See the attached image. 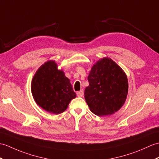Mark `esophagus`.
Returning a JSON list of instances; mask_svg holds the SVG:
<instances>
[{
	"mask_svg": "<svg viewBox=\"0 0 159 159\" xmlns=\"http://www.w3.org/2000/svg\"><path fill=\"white\" fill-rule=\"evenodd\" d=\"M76 95H77V96H78V97H83V95H84L83 90H80V91L77 92Z\"/></svg>",
	"mask_w": 159,
	"mask_h": 159,
	"instance_id": "34e87169",
	"label": "esophagus"
}]
</instances>
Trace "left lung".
Wrapping results in <instances>:
<instances>
[{
    "mask_svg": "<svg viewBox=\"0 0 159 159\" xmlns=\"http://www.w3.org/2000/svg\"><path fill=\"white\" fill-rule=\"evenodd\" d=\"M89 86L84 99L90 110L99 116L117 112L125 104L128 93L126 74L109 57L98 61L88 76Z\"/></svg>",
    "mask_w": 159,
    "mask_h": 159,
    "instance_id": "obj_1",
    "label": "left lung"
}]
</instances>
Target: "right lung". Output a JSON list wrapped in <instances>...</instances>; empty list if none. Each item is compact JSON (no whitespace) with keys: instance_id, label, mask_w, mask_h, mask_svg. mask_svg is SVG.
Listing matches in <instances>:
<instances>
[{"instance_id":"1","label":"right lung","mask_w":159,"mask_h":159,"mask_svg":"<svg viewBox=\"0 0 159 159\" xmlns=\"http://www.w3.org/2000/svg\"><path fill=\"white\" fill-rule=\"evenodd\" d=\"M31 91L37 105L55 114L64 112L69 103L76 97L70 81L52 60L45 62L36 72Z\"/></svg>"}]
</instances>
